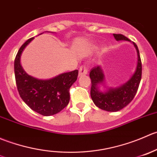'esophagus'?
<instances>
[{"mask_svg": "<svg viewBox=\"0 0 157 157\" xmlns=\"http://www.w3.org/2000/svg\"><path fill=\"white\" fill-rule=\"evenodd\" d=\"M88 69L86 66H80V68H79V72H78L79 75H86V74H88Z\"/></svg>", "mask_w": 157, "mask_h": 157, "instance_id": "obj_1", "label": "esophagus"}]
</instances>
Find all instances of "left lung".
<instances>
[{"instance_id": "1", "label": "left lung", "mask_w": 157, "mask_h": 157, "mask_svg": "<svg viewBox=\"0 0 157 157\" xmlns=\"http://www.w3.org/2000/svg\"><path fill=\"white\" fill-rule=\"evenodd\" d=\"M116 40H128L129 39L122 34H114ZM137 52V66L134 74L127 83L117 88H109L106 92L98 91V85L104 81V74L100 66L91 69L90 78L91 81V97L94 105L99 108L107 111H118L126 107L136 94L142 75V64L137 46L133 43Z\"/></svg>"}]
</instances>
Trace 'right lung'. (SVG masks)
<instances>
[{"instance_id":"right-lung-1","label":"right lung","mask_w":157,"mask_h":157,"mask_svg":"<svg viewBox=\"0 0 157 157\" xmlns=\"http://www.w3.org/2000/svg\"><path fill=\"white\" fill-rule=\"evenodd\" d=\"M33 38L29 39L21 46L15 58L17 88L21 98L31 109L43 116L53 115L69 104V88L77 80L78 71L63 73L49 80H40L27 75L21 67L20 60L23 50Z\"/></svg>"}]
</instances>
